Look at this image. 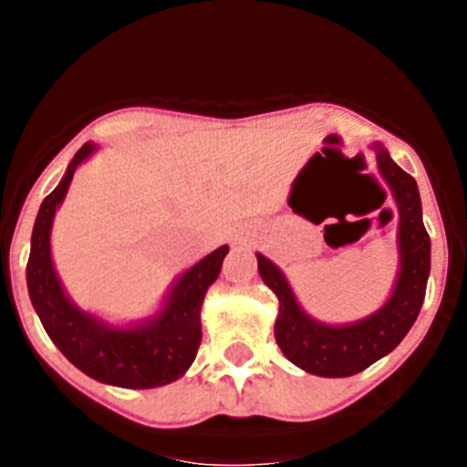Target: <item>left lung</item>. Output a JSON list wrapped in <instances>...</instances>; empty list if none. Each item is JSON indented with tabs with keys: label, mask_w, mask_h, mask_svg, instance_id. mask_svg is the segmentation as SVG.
I'll return each instance as SVG.
<instances>
[{
	"label": "left lung",
	"mask_w": 467,
	"mask_h": 467,
	"mask_svg": "<svg viewBox=\"0 0 467 467\" xmlns=\"http://www.w3.org/2000/svg\"><path fill=\"white\" fill-rule=\"evenodd\" d=\"M377 166L393 192L400 213V271L393 292L379 311L348 325H325L299 306L290 283L271 259L257 254L259 275L278 296L274 332L290 362L316 377L341 379L362 372L388 356L419 317L431 275V236L423 226L416 180L390 159L383 144H372Z\"/></svg>",
	"instance_id": "8db88e82"
}]
</instances>
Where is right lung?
Here are the masks:
<instances>
[{
  "label": "right lung",
  "instance_id": "obj_1",
  "mask_svg": "<svg viewBox=\"0 0 467 467\" xmlns=\"http://www.w3.org/2000/svg\"><path fill=\"white\" fill-rule=\"evenodd\" d=\"M98 150L86 142L56 189L44 198L32 229L27 292L41 325L57 350L95 381L119 388H156L177 381L192 367L201 346V306L222 271L229 245L196 262L172 283L156 316L117 327L81 311L67 296L51 259V226L74 171Z\"/></svg>",
  "mask_w": 467,
  "mask_h": 467
}]
</instances>
